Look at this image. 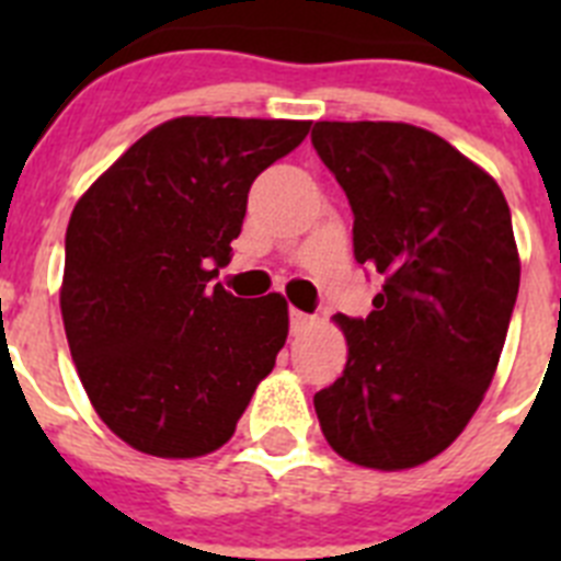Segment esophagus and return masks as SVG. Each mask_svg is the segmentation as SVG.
Returning a JSON list of instances; mask_svg holds the SVG:
<instances>
[{
	"mask_svg": "<svg viewBox=\"0 0 561 561\" xmlns=\"http://www.w3.org/2000/svg\"><path fill=\"white\" fill-rule=\"evenodd\" d=\"M289 323H291V331H295V334H300V331H306L311 325V317L306 314V311H300V309H291L289 311Z\"/></svg>",
	"mask_w": 561,
	"mask_h": 561,
	"instance_id": "esophagus-1",
	"label": "esophagus"
}]
</instances>
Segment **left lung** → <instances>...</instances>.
Returning <instances> with one entry per match:
<instances>
[{"mask_svg":"<svg viewBox=\"0 0 561 561\" xmlns=\"http://www.w3.org/2000/svg\"><path fill=\"white\" fill-rule=\"evenodd\" d=\"M354 210V257L385 277L374 311L336 314L340 379L314 396L325 440L396 472L453 444L492 385L519 289L512 210L497 182L410 123H314Z\"/></svg>","mask_w":561,"mask_h":561,"instance_id":"obj_1","label":"left lung"}]
</instances>
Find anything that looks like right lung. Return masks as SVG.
<instances>
[{
  "instance_id": "add662e5",
  "label": "right lung",
  "mask_w": 561,
  "mask_h": 561,
  "mask_svg": "<svg viewBox=\"0 0 561 561\" xmlns=\"http://www.w3.org/2000/svg\"><path fill=\"white\" fill-rule=\"evenodd\" d=\"M309 121L173 117L78 199L61 317L101 421L157 458H199L232 438L289 334L277 291L213 284L255 176L306 140Z\"/></svg>"
}]
</instances>
